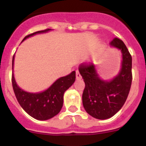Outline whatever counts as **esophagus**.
<instances>
[{
  "label": "esophagus",
  "instance_id": "34e87169",
  "mask_svg": "<svg viewBox=\"0 0 146 146\" xmlns=\"http://www.w3.org/2000/svg\"><path fill=\"white\" fill-rule=\"evenodd\" d=\"M81 78H82V77H81L79 71H76V79L80 80Z\"/></svg>",
  "mask_w": 146,
  "mask_h": 146
}]
</instances>
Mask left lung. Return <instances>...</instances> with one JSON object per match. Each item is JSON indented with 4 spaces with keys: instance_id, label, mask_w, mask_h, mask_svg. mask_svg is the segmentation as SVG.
Segmentation results:
<instances>
[{
    "instance_id": "1",
    "label": "left lung",
    "mask_w": 146,
    "mask_h": 146,
    "mask_svg": "<svg viewBox=\"0 0 146 146\" xmlns=\"http://www.w3.org/2000/svg\"><path fill=\"white\" fill-rule=\"evenodd\" d=\"M110 46L122 54L121 68L115 77L104 80L99 77L96 66L81 65L80 74L85 82L82 104L94 118L105 120L116 114L126 102L131 85V56L121 39L115 38Z\"/></svg>"
}]
</instances>
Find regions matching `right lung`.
Masks as SVG:
<instances>
[{
    "label": "right lung",
    "mask_w": 146,
    "mask_h": 146,
    "mask_svg": "<svg viewBox=\"0 0 146 146\" xmlns=\"http://www.w3.org/2000/svg\"><path fill=\"white\" fill-rule=\"evenodd\" d=\"M51 29L35 32L26 36V38L38 33H47ZM14 61L12 59V86L18 102L24 110L33 118L39 121H46L53 118L60 111L64 104V94L75 81V72H72L69 75L61 77L55 81L45 91L38 93L25 91L19 87L14 75Z\"/></svg>",
    "instance_id": "1"
}]
</instances>
